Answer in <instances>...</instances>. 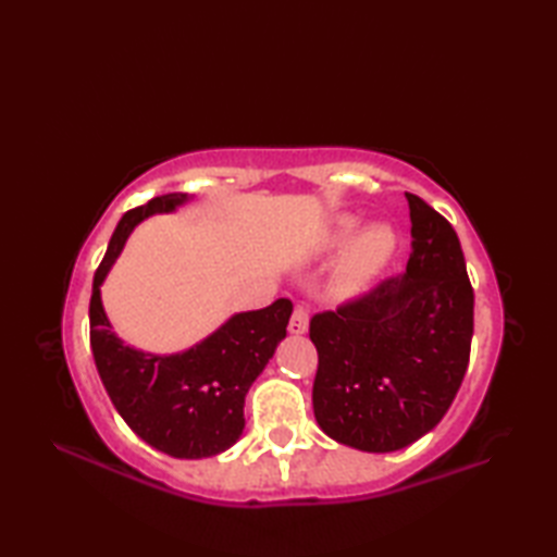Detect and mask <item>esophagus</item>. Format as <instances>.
Listing matches in <instances>:
<instances>
[{
  "instance_id": "obj_1",
  "label": "esophagus",
  "mask_w": 557,
  "mask_h": 557,
  "mask_svg": "<svg viewBox=\"0 0 557 557\" xmlns=\"http://www.w3.org/2000/svg\"><path fill=\"white\" fill-rule=\"evenodd\" d=\"M306 330H309V313H306L304 306H294V313L289 318V333L304 335Z\"/></svg>"
}]
</instances>
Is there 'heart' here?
I'll return each instance as SVG.
<instances>
[{
	"instance_id": "1",
	"label": "heart",
	"mask_w": 557,
	"mask_h": 557,
	"mask_svg": "<svg viewBox=\"0 0 557 557\" xmlns=\"http://www.w3.org/2000/svg\"><path fill=\"white\" fill-rule=\"evenodd\" d=\"M359 215H339L325 236L327 251H342L350 246L333 277V294L337 299H351L371 285L397 248V234L387 224H371L361 232Z\"/></svg>"
}]
</instances>
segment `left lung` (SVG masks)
I'll return each mask as SVG.
<instances>
[{
	"label": "left lung",
	"mask_w": 557,
	"mask_h": 557,
	"mask_svg": "<svg viewBox=\"0 0 557 557\" xmlns=\"http://www.w3.org/2000/svg\"><path fill=\"white\" fill-rule=\"evenodd\" d=\"M407 200V270L311 318L315 421L363 453H395L441 423L465 381L474 335V289L457 234L419 196Z\"/></svg>",
	"instance_id": "left-lung-1"
}]
</instances>
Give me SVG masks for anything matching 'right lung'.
Returning <instances> with one entry per match:
<instances>
[{"instance_id":"1","label":"right lung","mask_w":557,"mask_h":557,"mask_svg":"<svg viewBox=\"0 0 557 557\" xmlns=\"http://www.w3.org/2000/svg\"><path fill=\"white\" fill-rule=\"evenodd\" d=\"M188 194H168L128 210L116 224L92 277L90 347L114 409L140 441L176 459H203L230 449L244 431V399L287 337L292 301L234 313L215 333L176 354L124 345L104 313L100 287L136 224L174 212Z\"/></svg>"}]
</instances>
